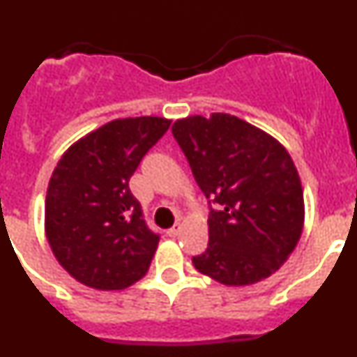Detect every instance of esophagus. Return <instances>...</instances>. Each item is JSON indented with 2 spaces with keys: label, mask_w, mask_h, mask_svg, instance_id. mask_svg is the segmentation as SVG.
<instances>
[{
  "label": "esophagus",
  "mask_w": 357,
  "mask_h": 357,
  "mask_svg": "<svg viewBox=\"0 0 357 357\" xmlns=\"http://www.w3.org/2000/svg\"><path fill=\"white\" fill-rule=\"evenodd\" d=\"M178 232H181V223H175L172 229H168V232H166V234H168L169 238H175V236H178Z\"/></svg>",
  "instance_id": "1"
}]
</instances>
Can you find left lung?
<instances>
[{
    "label": "left lung",
    "instance_id": "left-lung-1",
    "mask_svg": "<svg viewBox=\"0 0 357 357\" xmlns=\"http://www.w3.org/2000/svg\"><path fill=\"white\" fill-rule=\"evenodd\" d=\"M172 132L211 207L209 243L193 257L195 268L227 286L254 284L277 272L304 227L301 178L286 148L220 112L178 119Z\"/></svg>",
    "mask_w": 357,
    "mask_h": 357
}]
</instances>
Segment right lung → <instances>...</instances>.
<instances>
[{
  "mask_svg": "<svg viewBox=\"0 0 357 357\" xmlns=\"http://www.w3.org/2000/svg\"><path fill=\"white\" fill-rule=\"evenodd\" d=\"M172 121L114 119L73 144L46 195V236L56 261L78 282L123 289L148 272L159 245L128 181Z\"/></svg>",
  "mask_w": 357,
  "mask_h": 357,
  "instance_id": "1",
  "label": "right lung"
}]
</instances>
